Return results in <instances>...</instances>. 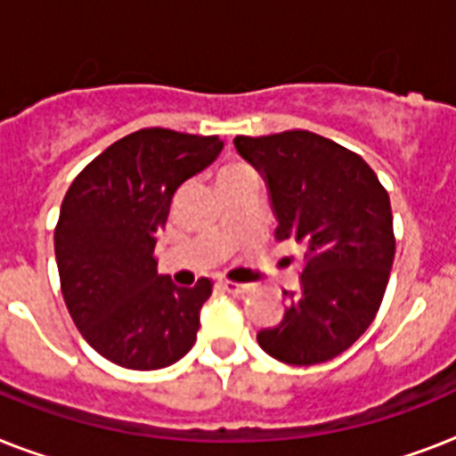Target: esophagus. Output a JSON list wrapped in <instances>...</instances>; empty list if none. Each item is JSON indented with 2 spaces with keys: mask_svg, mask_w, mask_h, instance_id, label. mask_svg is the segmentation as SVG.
I'll use <instances>...</instances> for the list:
<instances>
[{
  "mask_svg": "<svg viewBox=\"0 0 456 456\" xmlns=\"http://www.w3.org/2000/svg\"><path fill=\"white\" fill-rule=\"evenodd\" d=\"M219 287L224 289V291L232 293V296H244V293H249L251 289H254V284H242V281H219Z\"/></svg>",
  "mask_w": 456,
  "mask_h": 456,
  "instance_id": "obj_1",
  "label": "esophagus"
}]
</instances>
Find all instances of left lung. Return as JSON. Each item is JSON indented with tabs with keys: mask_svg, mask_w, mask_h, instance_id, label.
<instances>
[{
	"mask_svg": "<svg viewBox=\"0 0 456 456\" xmlns=\"http://www.w3.org/2000/svg\"><path fill=\"white\" fill-rule=\"evenodd\" d=\"M235 149L265 182L274 237L303 247L300 289L284 291V317L256 340L291 366L323 363L379 310L396 251L389 195L363 158L307 130L235 137Z\"/></svg>",
	"mask_w": 456,
	"mask_h": 456,
	"instance_id": "left-lung-1",
	"label": "left lung"
}]
</instances>
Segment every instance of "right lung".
<instances>
[{
  "mask_svg": "<svg viewBox=\"0 0 456 456\" xmlns=\"http://www.w3.org/2000/svg\"><path fill=\"white\" fill-rule=\"evenodd\" d=\"M224 149L219 137L146 127L109 146L71 182L55 228L67 310L90 347L133 370L188 354L212 281L176 287L153 249L172 198Z\"/></svg>",
  "mask_w": 456,
  "mask_h": 456,
  "instance_id": "add662e5",
  "label": "right lung"
}]
</instances>
